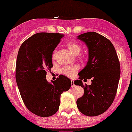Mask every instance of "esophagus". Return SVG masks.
Instances as JSON below:
<instances>
[{"label":"esophagus","instance_id":"1","mask_svg":"<svg viewBox=\"0 0 132 132\" xmlns=\"http://www.w3.org/2000/svg\"><path fill=\"white\" fill-rule=\"evenodd\" d=\"M75 86V84H74V81L72 80L71 81V88H74Z\"/></svg>","mask_w":132,"mask_h":132}]
</instances>
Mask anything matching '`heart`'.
<instances>
[{
	"instance_id": "1",
	"label": "heart",
	"mask_w": 132,
	"mask_h": 132,
	"mask_svg": "<svg viewBox=\"0 0 132 132\" xmlns=\"http://www.w3.org/2000/svg\"><path fill=\"white\" fill-rule=\"evenodd\" d=\"M67 48L69 49L70 51L75 55H78L80 52L81 50H82V46L77 42H74V41H70V42H67L66 44ZM55 55H56V50H54V52L52 54V59H55ZM78 69V66H65V67H62L61 69V72L62 74L65 75L69 77H74L75 75L76 74V72H77Z\"/></svg>"
}]
</instances>
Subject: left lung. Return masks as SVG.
I'll list each match as a JSON object with an SVG mask.
<instances>
[{
    "label": "left lung",
    "instance_id": "obj_1",
    "mask_svg": "<svg viewBox=\"0 0 132 132\" xmlns=\"http://www.w3.org/2000/svg\"><path fill=\"white\" fill-rule=\"evenodd\" d=\"M88 48L89 60L78 73L75 85L84 88L82 96L77 101V107L86 116L95 117L105 113L116 96L120 76V65L112 42L95 32L78 36ZM92 79L91 85H84L81 80Z\"/></svg>",
    "mask_w": 132,
    "mask_h": 132
}]
</instances>
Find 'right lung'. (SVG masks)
Instances as JSON below:
<instances>
[{
  "label": "right lung",
  "instance_id": "1",
  "mask_svg": "<svg viewBox=\"0 0 132 132\" xmlns=\"http://www.w3.org/2000/svg\"><path fill=\"white\" fill-rule=\"evenodd\" d=\"M63 36L36 33L24 41L18 51L15 79L19 93L27 108L39 117L55 114L60 107L61 94L71 88V80L62 75L52 84L46 79V71L53 67V52Z\"/></svg>",
  "mask_w": 132,
  "mask_h": 132
}]
</instances>
